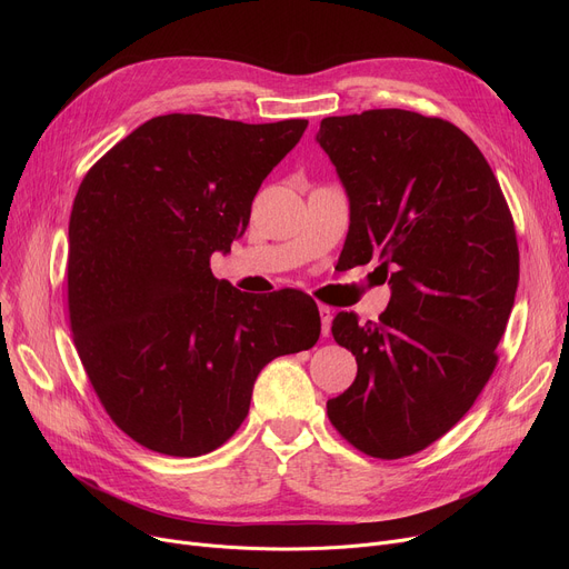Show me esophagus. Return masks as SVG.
<instances>
[{
	"label": "esophagus",
	"mask_w": 569,
	"mask_h": 569,
	"mask_svg": "<svg viewBox=\"0 0 569 569\" xmlns=\"http://www.w3.org/2000/svg\"><path fill=\"white\" fill-rule=\"evenodd\" d=\"M318 311H320V330H322V337H327V335H330L332 313H335V311H332L330 307H325V305H320Z\"/></svg>",
	"instance_id": "34e87169"
}]
</instances>
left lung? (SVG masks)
Wrapping results in <instances>:
<instances>
[{"label":"left lung","mask_w":569,"mask_h":569,"mask_svg":"<svg viewBox=\"0 0 569 569\" xmlns=\"http://www.w3.org/2000/svg\"><path fill=\"white\" fill-rule=\"evenodd\" d=\"M316 140L348 193V262L376 256L392 286L378 322L332 320L357 376L327 415L360 452L401 459L450 431L496 369L519 286L515 221L485 154L445 119L325 117Z\"/></svg>","instance_id":"1"}]
</instances>
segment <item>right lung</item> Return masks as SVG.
<instances>
[{"label":"right lung","mask_w":569,"mask_h":569,"mask_svg":"<svg viewBox=\"0 0 569 569\" xmlns=\"http://www.w3.org/2000/svg\"><path fill=\"white\" fill-rule=\"evenodd\" d=\"M307 124L161 114L82 179L69 221L71 332L110 420L147 450H217L244 422L262 367L320 337L309 295H247L209 269Z\"/></svg>","instance_id":"obj_1"}]
</instances>
